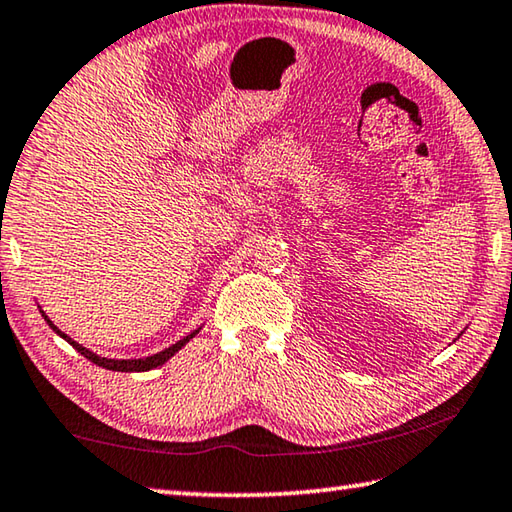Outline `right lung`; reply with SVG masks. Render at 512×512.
<instances>
[{
    "label": "right lung",
    "mask_w": 512,
    "mask_h": 512,
    "mask_svg": "<svg viewBox=\"0 0 512 512\" xmlns=\"http://www.w3.org/2000/svg\"><path fill=\"white\" fill-rule=\"evenodd\" d=\"M40 312H43V310H40ZM43 316H45V312H43ZM45 321L50 323V328L56 332V335H61L63 339H66L68 344L75 346V348H77V353H81V355H84L86 360H91L93 364H97V367L109 369V371H150V369H154V367H161V364H164V362H168L170 358H173V355H175L177 351H180V348H182L186 342H189V339L196 337V335H198V330H200V328H198V330H193L191 335H186V337H184V339H180V342H177V344L168 346L166 351L150 355V358H141V360H109V358H100V355L93 353V351H88V348H84V346L77 344V342H72V339L66 335V332H61L59 328H56L54 323H52L50 319H47V316H45Z\"/></svg>",
    "instance_id": "right-lung-1"
}]
</instances>
